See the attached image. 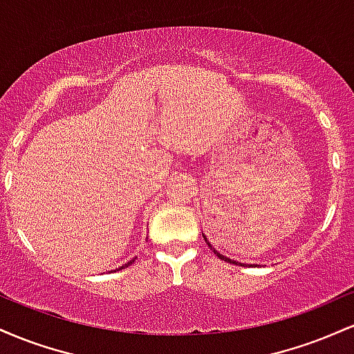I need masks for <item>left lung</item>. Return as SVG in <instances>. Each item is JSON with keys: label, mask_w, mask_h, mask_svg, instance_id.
Here are the masks:
<instances>
[{"label": "left lung", "mask_w": 354, "mask_h": 354, "mask_svg": "<svg viewBox=\"0 0 354 354\" xmlns=\"http://www.w3.org/2000/svg\"><path fill=\"white\" fill-rule=\"evenodd\" d=\"M205 241H206V245H208L209 248H211V250H213L214 251V254H216L218 256V258L219 259H223V261H228V263H233V265H239V266H241V263H238V261H234V259H230V258H226V256H223L221 253H218V251L216 250H214V248L213 246H211L209 245V241H208V239H206V236H205Z\"/></svg>", "instance_id": "obj_1"}]
</instances>
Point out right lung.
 <instances>
[{
    "mask_svg": "<svg viewBox=\"0 0 354 354\" xmlns=\"http://www.w3.org/2000/svg\"><path fill=\"white\" fill-rule=\"evenodd\" d=\"M133 263H135V259H131V261H128V263H126V265H124V266L118 268V270H123V268H126V266H129V265H133Z\"/></svg>",
    "mask_w": 354,
    "mask_h": 354,
    "instance_id": "add662e5",
    "label": "right lung"
}]
</instances>
